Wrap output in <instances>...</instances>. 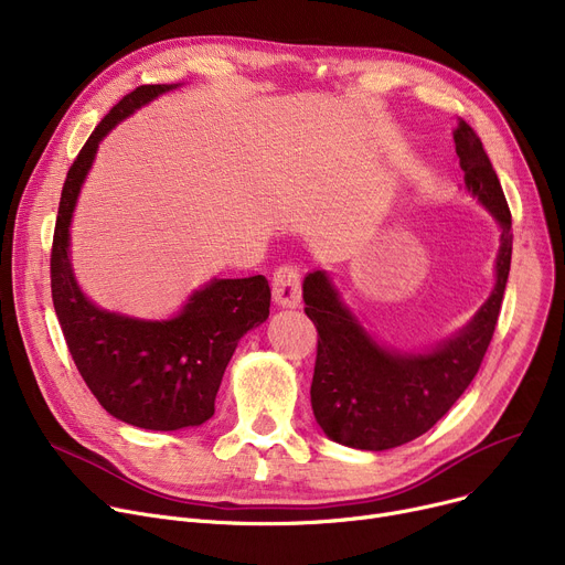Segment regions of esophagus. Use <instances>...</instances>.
I'll return each mask as SVG.
<instances>
[{"label": "esophagus", "mask_w": 565, "mask_h": 565, "mask_svg": "<svg viewBox=\"0 0 565 565\" xmlns=\"http://www.w3.org/2000/svg\"><path fill=\"white\" fill-rule=\"evenodd\" d=\"M273 298L279 307H298L302 298L300 270L295 265H281L273 277Z\"/></svg>", "instance_id": "obj_1"}]
</instances>
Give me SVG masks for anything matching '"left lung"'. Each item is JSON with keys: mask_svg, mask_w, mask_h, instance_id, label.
Instances as JSON below:
<instances>
[{"mask_svg": "<svg viewBox=\"0 0 565 565\" xmlns=\"http://www.w3.org/2000/svg\"><path fill=\"white\" fill-rule=\"evenodd\" d=\"M454 141L467 192L501 226L494 288L456 337L426 352L380 345L341 300L328 273L305 277V313L318 330L313 417L322 433L343 447L384 451L430 430L465 394L492 341L511 270V211L479 135L462 118Z\"/></svg>", "mask_w": 565, "mask_h": 565, "instance_id": "obj_1", "label": "left lung"}]
</instances>
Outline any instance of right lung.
Returning a JSON list of instances; mask_svg holds the SVG:
<instances>
[{
    "label": "right lung",
    "instance_id": "obj_1",
    "mask_svg": "<svg viewBox=\"0 0 565 565\" xmlns=\"http://www.w3.org/2000/svg\"><path fill=\"white\" fill-rule=\"evenodd\" d=\"M175 86H137L86 139L66 175L50 256L54 311L86 387L111 417L146 430H181L211 419L237 341L270 316L263 275L207 281L169 320L100 309L75 281L71 220L98 143L118 121Z\"/></svg>",
    "mask_w": 565,
    "mask_h": 565
}]
</instances>
